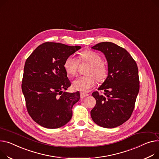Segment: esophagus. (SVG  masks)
<instances>
[{
  "mask_svg": "<svg viewBox=\"0 0 159 159\" xmlns=\"http://www.w3.org/2000/svg\"><path fill=\"white\" fill-rule=\"evenodd\" d=\"M80 98H84V97H88V94H86V93H80Z\"/></svg>",
  "mask_w": 159,
  "mask_h": 159,
  "instance_id": "34e87169",
  "label": "esophagus"
}]
</instances>
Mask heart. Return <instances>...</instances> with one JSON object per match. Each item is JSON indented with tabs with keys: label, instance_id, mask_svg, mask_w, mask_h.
Wrapping results in <instances>:
<instances>
[{
	"label": "heart",
	"instance_id": "b5f03b06",
	"mask_svg": "<svg viewBox=\"0 0 159 159\" xmlns=\"http://www.w3.org/2000/svg\"><path fill=\"white\" fill-rule=\"evenodd\" d=\"M80 61L88 62L90 65L86 74L88 75L80 76L73 82V88L79 91L87 93L91 91L96 84L97 80L102 82L108 76V68L102 62V57L93 51H84L80 55ZM79 61L74 56H68L65 61L63 67L68 75L74 76L77 73Z\"/></svg>",
	"mask_w": 159,
	"mask_h": 159
}]
</instances>
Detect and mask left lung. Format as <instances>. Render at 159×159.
<instances>
[{
	"mask_svg": "<svg viewBox=\"0 0 159 159\" xmlns=\"http://www.w3.org/2000/svg\"><path fill=\"white\" fill-rule=\"evenodd\" d=\"M101 51L108 63V76L92 93L97 103L91 111L93 121L103 128L112 129L127 121L132 114L139 91L138 68L125 48L111 42H102L92 47Z\"/></svg>",
	"mask_w": 159,
	"mask_h": 159,
	"instance_id": "obj_1",
	"label": "left lung"
}]
</instances>
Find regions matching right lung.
Returning a JSON list of instances; mask_svg holds the SVG:
<instances>
[{"label": "right lung", "instance_id": "obj_1", "mask_svg": "<svg viewBox=\"0 0 159 159\" xmlns=\"http://www.w3.org/2000/svg\"><path fill=\"white\" fill-rule=\"evenodd\" d=\"M81 48L80 46L46 42L27 59L22 89L29 114L36 123L47 129H57L72 117V107L80 93L65 91L71 86L63 64Z\"/></svg>", "mask_w": 159, "mask_h": 159}]
</instances>
